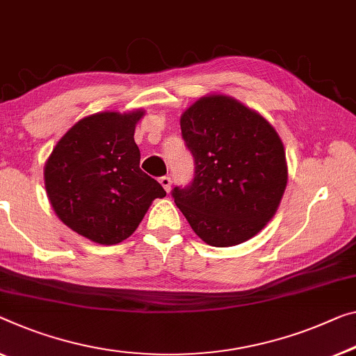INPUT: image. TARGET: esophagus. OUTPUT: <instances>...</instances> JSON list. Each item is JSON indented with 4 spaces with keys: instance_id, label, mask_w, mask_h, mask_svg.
Wrapping results in <instances>:
<instances>
[{
    "instance_id": "34e87169",
    "label": "esophagus",
    "mask_w": 356,
    "mask_h": 356,
    "mask_svg": "<svg viewBox=\"0 0 356 356\" xmlns=\"http://www.w3.org/2000/svg\"><path fill=\"white\" fill-rule=\"evenodd\" d=\"M160 184L163 185V188L166 190V192H169V190H171L172 180H171V177H169V176H163V177H160Z\"/></svg>"
}]
</instances>
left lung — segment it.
Masks as SVG:
<instances>
[{"label":"left lung","mask_w":356,"mask_h":356,"mask_svg":"<svg viewBox=\"0 0 356 356\" xmlns=\"http://www.w3.org/2000/svg\"><path fill=\"white\" fill-rule=\"evenodd\" d=\"M180 129L195 174L172 198L190 227L216 248L257 235L288 182L283 142L267 120L227 95H208L184 111Z\"/></svg>","instance_id":"obj_1"}]
</instances>
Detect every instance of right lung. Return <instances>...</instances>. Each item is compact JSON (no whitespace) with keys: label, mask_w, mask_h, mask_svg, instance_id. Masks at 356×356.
<instances>
[{"label":"right lung","mask_w":356,"mask_h":356,"mask_svg":"<svg viewBox=\"0 0 356 356\" xmlns=\"http://www.w3.org/2000/svg\"><path fill=\"white\" fill-rule=\"evenodd\" d=\"M144 111L91 115L72 127L44 166L56 214L73 232L99 245L131 236L155 198L166 192L140 169L134 142Z\"/></svg>","instance_id":"1"}]
</instances>
